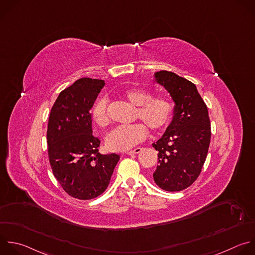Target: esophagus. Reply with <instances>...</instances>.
I'll return each instance as SVG.
<instances>
[{"mask_svg": "<svg viewBox=\"0 0 255 255\" xmlns=\"http://www.w3.org/2000/svg\"><path fill=\"white\" fill-rule=\"evenodd\" d=\"M141 151H142V148L138 147V148H135L134 150H131V151L126 152V154H128V155H133V154H138V153H140Z\"/></svg>", "mask_w": 255, "mask_h": 255, "instance_id": "34e87169", "label": "esophagus"}]
</instances>
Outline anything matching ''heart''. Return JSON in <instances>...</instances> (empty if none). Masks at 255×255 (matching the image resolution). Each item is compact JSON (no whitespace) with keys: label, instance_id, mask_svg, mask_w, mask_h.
<instances>
[{"label":"heart","instance_id":"obj_1","mask_svg":"<svg viewBox=\"0 0 255 255\" xmlns=\"http://www.w3.org/2000/svg\"><path fill=\"white\" fill-rule=\"evenodd\" d=\"M123 98L136 107L134 118L142 124L120 126L111 131L106 137V145L111 151L123 152L131 149L147 137L148 128L152 132L163 130L170 122L173 113L171 101L163 96L152 97V93L145 89H129L123 93ZM93 121L100 127H106L109 122L108 100L98 99L92 107Z\"/></svg>","mask_w":255,"mask_h":255}]
</instances>
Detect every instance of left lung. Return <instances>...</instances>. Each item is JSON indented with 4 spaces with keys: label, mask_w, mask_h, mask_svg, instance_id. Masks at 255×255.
Returning <instances> with one entry per match:
<instances>
[{
    "label": "left lung",
    "mask_w": 255,
    "mask_h": 255,
    "mask_svg": "<svg viewBox=\"0 0 255 255\" xmlns=\"http://www.w3.org/2000/svg\"><path fill=\"white\" fill-rule=\"evenodd\" d=\"M154 78L175 105L171 123L152 144L159 160L153 179L165 191H181L197 179L207 156L211 138L208 110L187 79L168 71L156 72Z\"/></svg>",
    "instance_id": "left-lung-1"
}]
</instances>
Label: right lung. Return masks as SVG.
I'll return each instance as SVG.
<instances>
[{
    "instance_id": "1",
    "label": "right lung",
    "mask_w": 255,
    "mask_h": 255,
    "mask_svg": "<svg viewBox=\"0 0 255 255\" xmlns=\"http://www.w3.org/2000/svg\"><path fill=\"white\" fill-rule=\"evenodd\" d=\"M103 80L81 78L63 90L48 122L47 143L52 171L72 197L93 199L108 187L120 156L102 155L93 136L91 109L104 87Z\"/></svg>"
}]
</instances>
